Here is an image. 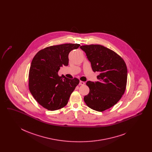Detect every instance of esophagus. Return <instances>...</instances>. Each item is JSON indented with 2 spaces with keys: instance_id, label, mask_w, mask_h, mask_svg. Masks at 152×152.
<instances>
[{
  "instance_id": "esophagus-1",
  "label": "esophagus",
  "mask_w": 152,
  "mask_h": 152,
  "mask_svg": "<svg viewBox=\"0 0 152 152\" xmlns=\"http://www.w3.org/2000/svg\"><path fill=\"white\" fill-rule=\"evenodd\" d=\"M85 84V83L84 81H80L79 83V85L80 86H84Z\"/></svg>"
}]
</instances>
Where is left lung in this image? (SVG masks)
<instances>
[{"label": "left lung", "instance_id": "1", "mask_svg": "<svg viewBox=\"0 0 152 152\" xmlns=\"http://www.w3.org/2000/svg\"><path fill=\"white\" fill-rule=\"evenodd\" d=\"M80 48L86 53L94 72H99L97 82L86 83L89 88L84 100L90 108L102 112L114 106L123 96L127 83V67L115 52L99 44L85 45Z\"/></svg>", "mask_w": 152, "mask_h": 152}]
</instances>
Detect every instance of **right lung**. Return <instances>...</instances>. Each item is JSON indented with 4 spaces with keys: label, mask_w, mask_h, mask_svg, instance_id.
I'll use <instances>...</instances> for the list:
<instances>
[{
    "label": "right lung",
    "mask_w": 152,
    "mask_h": 152,
    "mask_svg": "<svg viewBox=\"0 0 152 152\" xmlns=\"http://www.w3.org/2000/svg\"><path fill=\"white\" fill-rule=\"evenodd\" d=\"M79 44H63L46 47L33 58L29 68V89L36 101L44 108L56 110L64 107L79 83L77 78L59 76L61 66L68 65V55Z\"/></svg>",
    "instance_id": "add662e5"
}]
</instances>
